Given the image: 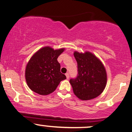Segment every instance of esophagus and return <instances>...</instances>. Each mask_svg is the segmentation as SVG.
<instances>
[{
	"label": "esophagus",
	"mask_w": 132,
	"mask_h": 132,
	"mask_svg": "<svg viewBox=\"0 0 132 132\" xmlns=\"http://www.w3.org/2000/svg\"><path fill=\"white\" fill-rule=\"evenodd\" d=\"M65 75H66L67 79H69V77H70V76H69V73H67L65 74Z\"/></svg>",
	"instance_id": "34e87169"
}]
</instances>
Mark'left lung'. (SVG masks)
I'll return each instance as SVG.
<instances>
[{
    "label": "left lung",
    "instance_id": "1",
    "mask_svg": "<svg viewBox=\"0 0 132 132\" xmlns=\"http://www.w3.org/2000/svg\"><path fill=\"white\" fill-rule=\"evenodd\" d=\"M78 64V76L70 79L74 94L80 100H90L100 96L107 83V73L102 62L89 51L73 53Z\"/></svg>",
    "mask_w": 132,
    "mask_h": 132
}]
</instances>
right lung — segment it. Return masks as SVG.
<instances>
[{"instance_id": "1", "label": "right lung", "mask_w": 132, "mask_h": 132, "mask_svg": "<svg viewBox=\"0 0 132 132\" xmlns=\"http://www.w3.org/2000/svg\"><path fill=\"white\" fill-rule=\"evenodd\" d=\"M64 48L55 49L49 46L35 52L26 65L25 79L28 87L40 95H47L56 89L60 82L66 79L60 72L57 58Z\"/></svg>"}]
</instances>
